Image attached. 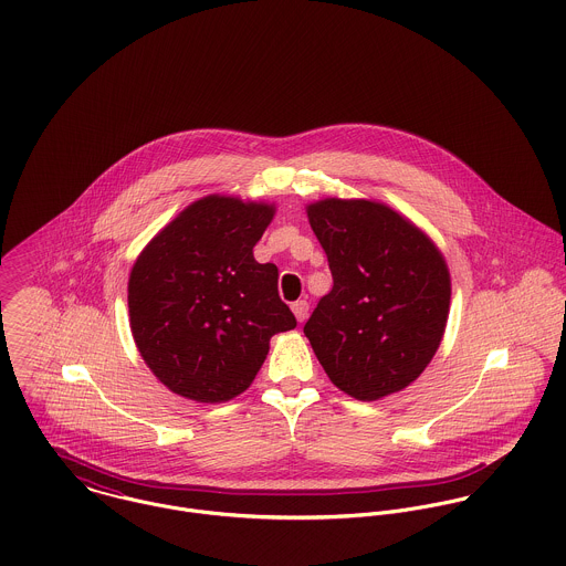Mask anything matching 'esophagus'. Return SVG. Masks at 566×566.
<instances>
[{
  "mask_svg": "<svg viewBox=\"0 0 566 566\" xmlns=\"http://www.w3.org/2000/svg\"><path fill=\"white\" fill-rule=\"evenodd\" d=\"M292 312H294L296 321L303 323V321H307V316H310V303H307V301H296V303L292 305Z\"/></svg>",
  "mask_w": 566,
  "mask_h": 566,
  "instance_id": "34e87169",
  "label": "esophagus"
}]
</instances>
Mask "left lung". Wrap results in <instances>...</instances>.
<instances>
[{
  "label": "left lung",
  "mask_w": 566,
  "mask_h": 566,
  "mask_svg": "<svg viewBox=\"0 0 566 566\" xmlns=\"http://www.w3.org/2000/svg\"><path fill=\"white\" fill-rule=\"evenodd\" d=\"M305 209L333 274V290L305 324L324 373L357 401L401 392L444 337V254L403 213L373 198H323Z\"/></svg>",
  "instance_id": "1"
}]
</instances>
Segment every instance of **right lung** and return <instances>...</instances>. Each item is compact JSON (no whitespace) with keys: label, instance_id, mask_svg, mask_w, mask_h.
<instances>
[{"label":"right lung","instance_id":"right-lung-1","mask_svg":"<svg viewBox=\"0 0 566 566\" xmlns=\"http://www.w3.org/2000/svg\"><path fill=\"white\" fill-rule=\"evenodd\" d=\"M274 202L209 193L146 243L128 276L139 355L167 390L227 403L250 388L270 337L296 326L279 298V270L252 254Z\"/></svg>","mask_w":566,"mask_h":566}]
</instances>
